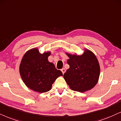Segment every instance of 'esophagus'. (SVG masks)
Wrapping results in <instances>:
<instances>
[{
	"mask_svg": "<svg viewBox=\"0 0 121 121\" xmlns=\"http://www.w3.org/2000/svg\"><path fill=\"white\" fill-rule=\"evenodd\" d=\"M61 71L63 73V74H64L65 72V68H62V69H61Z\"/></svg>",
	"mask_w": 121,
	"mask_h": 121,
	"instance_id": "esophagus-1",
	"label": "esophagus"
}]
</instances>
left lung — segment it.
Listing matches in <instances>:
<instances>
[{
	"label": "left lung",
	"instance_id": "1",
	"mask_svg": "<svg viewBox=\"0 0 121 121\" xmlns=\"http://www.w3.org/2000/svg\"><path fill=\"white\" fill-rule=\"evenodd\" d=\"M69 68L64 74L65 80L72 90L84 92L90 90L98 82L100 67L96 56L86 49L81 56L67 54Z\"/></svg>",
	"mask_w": 121,
	"mask_h": 121
}]
</instances>
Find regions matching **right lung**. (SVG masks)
Returning a JSON list of instances; mask_svg holds the SVG:
<instances>
[{"label":"right lung","mask_w":121,"mask_h":121,"mask_svg":"<svg viewBox=\"0 0 121 121\" xmlns=\"http://www.w3.org/2000/svg\"><path fill=\"white\" fill-rule=\"evenodd\" d=\"M50 52L40 54L37 49H32L22 58L19 72L26 85L31 90L43 93L51 89L55 80L63 73L56 69L48 58Z\"/></svg>","instance_id":"add662e5"}]
</instances>
